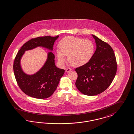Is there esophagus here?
Here are the masks:
<instances>
[{"label": "esophagus", "mask_w": 134, "mask_h": 134, "mask_svg": "<svg viewBox=\"0 0 134 134\" xmlns=\"http://www.w3.org/2000/svg\"><path fill=\"white\" fill-rule=\"evenodd\" d=\"M71 70V69H66L65 70V71H66V72H69V71H70Z\"/></svg>", "instance_id": "34e87169"}]
</instances>
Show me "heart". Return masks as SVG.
<instances>
[{
	"label": "heart",
	"mask_w": 134,
	"mask_h": 134,
	"mask_svg": "<svg viewBox=\"0 0 134 134\" xmlns=\"http://www.w3.org/2000/svg\"><path fill=\"white\" fill-rule=\"evenodd\" d=\"M60 50L57 51L58 60L61 65H65V57L69 63L79 67L87 64L93 57L95 46L91 40L68 36L63 38L59 43Z\"/></svg>",
	"instance_id": "b5f03b06"
}]
</instances>
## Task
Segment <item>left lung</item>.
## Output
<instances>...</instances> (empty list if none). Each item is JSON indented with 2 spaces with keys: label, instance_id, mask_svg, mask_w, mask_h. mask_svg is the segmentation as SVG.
<instances>
[{
  "label": "left lung",
  "instance_id": "8db88e82",
  "mask_svg": "<svg viewBox=\"0 0 134 134\" xmlns=\"http://www.w3.org/2000/svg\"><path fill=\"white\" fill-rule=\"evenodd\" d=\"M92 36L96 44L93 57L88 63L75 69L78 75L75 85L80 92L88 96L103 92L112 83L117 71L116 57L111 47Z\"/></svg>",
  "mask_w": 134,
  "mask_h": 134
}]
</instances>
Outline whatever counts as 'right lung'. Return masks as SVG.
<instances>
[{
    "mask_svg": "<svg viewBox=\"0 0 134 134\" xmlns=\"http://www.w3.org/2000/svg\"><path fill=\"white\" fill-rule=\"evenodd\" d=\"M59 37L58 35L32 39L23 45L15 57L13 64L15 79L20 89L30 97L37 99L50 97L57 89L65 70L55 66V55L52 52L47 53V58L43 66L33 74H27L23 71L21 65V58L25 51L37 47L52 51L55 42Z\"/></svg>",
    "mask_w": 134,
    "mask_h": 134,
    "instance_id": "obj_1",
    "label": "right lung"
}]
</instances>
